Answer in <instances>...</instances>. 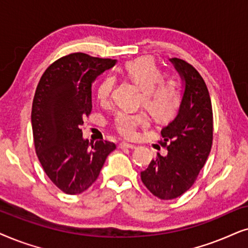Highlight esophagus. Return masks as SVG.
<instances>
[{
    "label": "esophagus",
    "instance_id": "obj_1",
    "mask_svg": "<svg viewBox=\"0 0 248 248\" xmlns=\"http://www.w3.org/2000/svg\"><path fill=\"white\" fill-rule=\"evenodd\" d=\"M119 147L120 148H129V150H134V148H136V146L133 144H128V143H121L119 145Z\"/></svg>",
    "mask_w": 248,
    "mask_h": 248
}]
</instances>
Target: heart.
Listing matches in <instances>:
<instances>
[{"label":"heart","mask_w":248,"mask_h":248,"mask_svg":"<svg viewBox=\"0 0 248 248\" xmlns=\"http://www.w3.org/2000/svg\"><path fill=\"white\" fill-rule=\"evenodd\" d=\"M124 74L143 91L141 103L155 119L168 121L176 115L181 103V93L177 79L163 77L162 71L152 58L143 57L124 64ZM115 78L108 76L98 84L96 98L101 104L111 100ZM114 130L121 137L131 140L136 137L138 128L148 126V119L144 113L119 111L113 118Z\"/></svg>","instance_id":"obj_1"}]
</instances>
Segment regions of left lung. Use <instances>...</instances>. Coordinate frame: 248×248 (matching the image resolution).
<instances>
[{"label":"left lung","mask_w":248,"mask_h":248,"mask_svg":"<svg viewBox=\"0 0 248 248\" xmlns=\"http://www.w3.org/2000/svg\"><path fill=\"white\" fill-rule=\"evenodd\" d=\"M185 81L177 117L161 130L158 143L168 154L157 153L146 170L143 184L154 196L173 200L189 189L205 164L213 141V112L205 81L193 65L181 59L170 60Z\"/></svg>","instance_id":"obj_1"}]
</instances>
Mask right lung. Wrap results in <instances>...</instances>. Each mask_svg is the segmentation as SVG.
Returning <instances> with one entry per match:
<instances>
[{"mask_svg":"<svg viewBox=\"0 0 248 248\" xmlns=\"http://www.w3.org/2000/svg\"><path fill=\"white\" fill-rule=\"evenodd\" d=\"M115 62L70 53L46 69L36 88L31 108L36 154L49 180L69 195L88 189L115 150L108 140L91 144L80 128L92 112V85Z\"/></svg>","mask_w":248,"mask_h":248,"instance_id":"right-lung-1","label":"right lung"}]
</instances>
